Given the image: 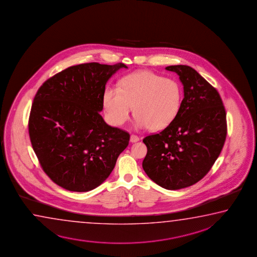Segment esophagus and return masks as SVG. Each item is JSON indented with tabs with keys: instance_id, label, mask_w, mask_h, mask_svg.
<instances>
[{
	"instance_id": "1",
	"label": "esophagus",
	"mask_w": 257,
	"mask_h": 257,
	"mask_svg": "<svg viewBox=\"0 0 257 257\" xmlns=\"http://www.w3.org/2000/svg\"><path fill=\"white\" fill-rule=\"evenodd\" d=\"M138 141H140V138H139V137H138V136H136V135H131V143H136V142H138Z\"/></svg>"
}]
</instances>
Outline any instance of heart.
Returning a JSON list of instances; mask_svg holds the SVG:
<instances>
[{
    "label": "heart",
    "mask_w": 257,
    "mask_h": 257,
    "mask_svg": "<svg viewBox=\"0 0 257 257\" xmlns=\"http://www.w3.org/2000/svg\"><path fill=\"white\" fill-rule=\"evenodd\" d=\"M183 100V89L174 79L165 78L151 71H140L122 79L119 88L107 87L103 105L109 122L121 126L134 107L136 126L160 131L177 117Z\"/></svg>",
    "instance_id": "heart-1"
}]
</instances>
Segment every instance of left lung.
<instances>
[{
    "instance_id": "obj_1",
    "label": "left lung",
    "mask_w": 257,
    "mask_h": 257,
    "mask_svg": "<svg viewBox=\"0 0 257 257\" xmlns=\"http://www.w3.org/2000/svg\"><path fill=\"white\" fill-rule=\"evenodd\" d=\"M183 86L181 109L159 134L143 140L142 166L148 177L167 190L198 183L218 159L226 137V111L218 91L188 65H169Z\"/></svg>"
}]
</instances>
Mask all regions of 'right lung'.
<instances>
[{
	"mask_svg": "<svg viewBox=\"0 0 257 257\" xmlns=\"http://www.w3.org/2000/svg\"><path fill=\"white\" fill-rule=\"evenodd\" d=\"M122 63L74 65L48 79L31 107L29 133L44 172L72 192H89L109 177L130 134L100 115L109 79Z\"/></svg>",
	"mask_w": 257,
	"mask_h": 257,
	"instance_id": "obj_1",
	"label": "right lung"
}]
</instances>
